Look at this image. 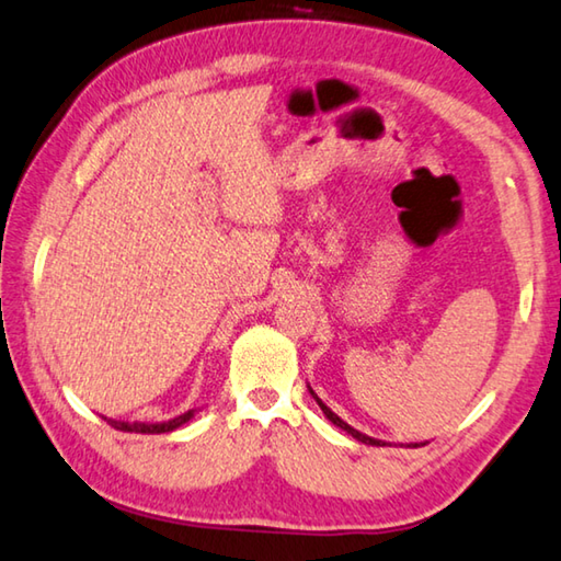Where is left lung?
I'll list each match as a JSON object with an SVG mask.
<instances>
[{
    "mask_svg": "<svg viewBox=\"0 0 561 561\" xmlns=\"http://www.w3.org/2000/svg\"><path fill=\"white\" fill-rule=\"evenodd\" d=\"M309 394H312L314 397V402L319 404V409H322V412H324V416H327V420L329 422H332L334 426H340V430H344L346 434H352V437L354 439H357V442H362V444H371V447H385V444L387 442H381V439H375V437H367V434H362V432H357V430H354V426H350V424H346L344 420H342V416H336L334 412H332V409H329L324 402H322V399H319L317 394H314V389L312 387H309ZM409 447H420V444H409Z\"/></svg>",
    "mask_w": 561,
    "mask_h": 561,
    "instance_id": "obj_1",
    "label": "left lung"
}]
</instances>
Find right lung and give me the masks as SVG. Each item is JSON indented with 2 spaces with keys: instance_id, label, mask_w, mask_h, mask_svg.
<instances>
[{
  "instance_id": "right-lung-1",
  "label": "right lung",
  "mask_w": 561,
  "mask_h": 561,
  "mask_svg": "<svg viewBox=\"0 0 561 561\" xmlns=\"http://www.w3.org/2000/svg\"><path fill=\"white\" fill-rule=\"evenodd\" d=\"M194 414H197V409H190V412H184V414L174 416V420H167V422H119V420H110V416H104V422H106V424H112L114 430H119V432L164 434V432H174V430H180V426L190 422Z\"/></svg>"
}]
</instances>
